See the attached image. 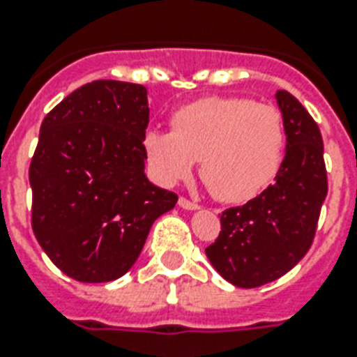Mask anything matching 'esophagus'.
<instances>
[{"mask_svg":"<svg viewBox=\"0 0 357 357\" xmlns=\"http://www.w3.org/2000/svg\"><path fill=\"white\" fill-rule=\"evenodd\" d=\"M178 206L181 207V209H187V211H196V209H198V204L187 200V198H179Z\"/></svg>","mask_w":357,"mask_h":357,"instance_id":"1","label":"esophagus"}]
</instances>
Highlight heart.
Listing matches in <instances>:
<instances>
[{"instance_id": "obj_1", "label": "heart", "mask_w": 357, "mask_h": 357, "mask_svg": "<svg viewBox=\"0 0 357 357\" xmlns=\"http://www.w3.org/2000/svg\"><path fill=\"white\" fill-rule=\"evenodd\" d=\"M172 131L150 129L146 161L162 185L183 181L200 159L202 179L218 200L243 204L276 178L285 148L282 113L246 98H202L179 107Z\"/></svg>"}]
</instances>
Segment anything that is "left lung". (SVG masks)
I'll return each mask as SVG.
<instances>
[{
	"label": "left lung",
	"instance_id": "1",
	"mask_svg": "<svg viewBox=\"0 0 357 357\" xmlns=\"http://www.w3.org/2000/svg\"><path fill=\"white\" fill-rule=\"evenodd\" d=\"M285 123V157L274 183L220 217V235L206 255L235 287L252 289L282 278L310 250L328 195L319 126L287 91L276 92Z\"/></svg>",
	"mask_w": 357,
	"mask_h": 357
}]
</instances>
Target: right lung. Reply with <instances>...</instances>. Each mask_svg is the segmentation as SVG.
<instances>
[{
  "instance_id": "1",
  "label": "right lung",
  "mask_w": 357,
  "mask_h": 357,
  "mask_svg": "<svg viewBox=\"0 0 357 357\" xmlns=\"http://www.w3.org/2000/svg\"><path fill=\"white\" fill-rule=\"evenodd\" d=\"M146 86L100 79L46 114L29 167L33 231L47 257L83 283L123 276L151 224L178 195L144 174Z\"/></svg>"
}]
</instances>
